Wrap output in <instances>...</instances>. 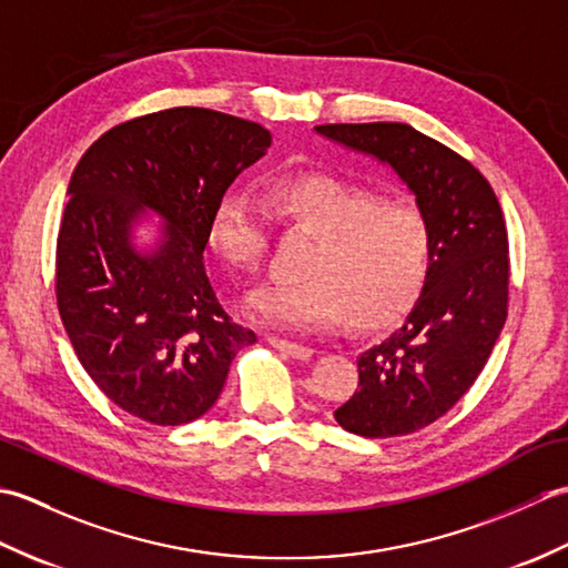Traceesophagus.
<instances>
[{
	"mask_svg": "<svg viewBox=\"0 0 568 568\" xmlns=\"http://www.w3.org/2000/svg\"><path fill=\"white\" fill-rule=\"evenodd\" d=\"M268 344L275 346L277 352H283L285 356H291V358H295V361H310V358H312V348H310V346L281 339V336H268Z\"/></svg>",
	"mask_w": 568,
	"mask_h": 568,
	"instance_id": "obj_1",
	"label": "esophagus"
}]
</instances>
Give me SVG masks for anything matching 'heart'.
Listing matches in <instances>:
<instances>
[{"mask_svg": "<svg viewBox=\"0 0 568 568\" xmlns=\"http://www.w3.org/2000/svg\"><path fill=\"white\" fill-rule=\"evenodd\" d=\"M277 220L315 236L295 283L253 293L246 312L268 327L312 332L348 322L381 329L417 303L432 258L429 224L407 202H383L361 185L324 173H285L263 187ZM210 246L229 268L253 271L265 246L258 202L244 190L216 200Z\"/></svg>", "mask_w": 568, "mask_h": 568, "instance_id": "obj_1", "label": "heart"}]
</instances>
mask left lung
Returning <instances> with one entry per match:
<instances>
[{
  "instance_id": "8db88e82",
  "label": "left lung",
  "mask_w": 568,
  "mask_h": 568,
  "mask_svg": "<svg viewBox=\"0 0 568 568\" xmlns=\"http://www.w3.org/2000/svg\"><path fill=\"white\" fill-rule=\"evenodd\" d=\"M315 131L388 165L429 224V273L415 307L400 329L358 356V390L334 413L358 437H400L449 413L498 342L510 275L503 210L474 165L413 126L324 124Z\"/></svg>"
}]
</instances>
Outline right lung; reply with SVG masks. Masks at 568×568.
<instances>
[{"instance_id": "1", "label": "right lung", "mask_w": 568, "mask_h": 568, "mask_svg": "<svg viewBox=\"0 0 568 568\" xmlns=\"http://www.w3.org/2000/svg\"><path fill=\"white\" fill-rule=\"evenodd\" d=\"M271 141L246 119L175 106L110 129L80 159L58 232V310L82 368L124 413L187 425L256 342L222 310L202 253L216 200Z\"/></svg>"}]
</instances>
